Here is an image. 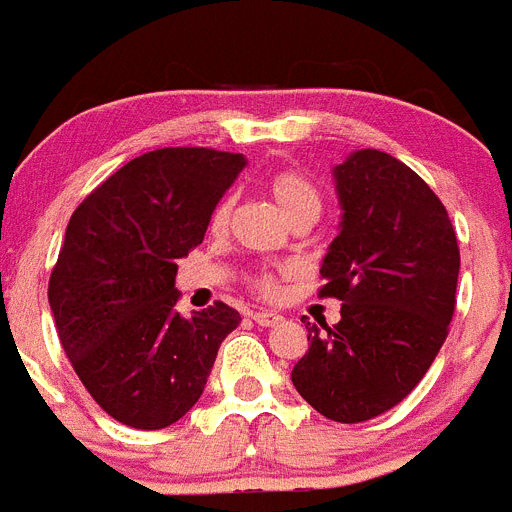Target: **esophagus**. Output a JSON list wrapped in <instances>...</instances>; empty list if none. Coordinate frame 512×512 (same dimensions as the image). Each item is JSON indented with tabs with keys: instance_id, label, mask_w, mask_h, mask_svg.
<instances>
[{
	"instance_id": "esophagus-1",
	"label": "esophagus",
	"mask_w": 512,
	"mask_h": 512,
	"mask_svg": "<svg viewBox=\"0 0 512 512\" xmlns=\"http://www.w3.org/2000/svg\"><path fill=\"white\" fill-rule=\"evenodd\" d=\"M252 319H255L257 326H265V329H270V326H278L280 321H283V316L275 311H255L252 313Z\"/></svg>"
}]
</instances>
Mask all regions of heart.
<instances>
[{
	"mask_svg": "<svg viewBox=\"0 0 512 512\" xmlns=\"http://www.w3.org/2000/svg\"><path fill=\"white\" fill-rule=\"evenodd\" d=\"M267 193H270V199L275 201L280 211L288 216L290 222H298L303 216H313L319 214V193L301 173L296 170H280L275 176H270L267 181ZM229 214H232V204L229 201H222V204L216 206L214 214H211V229L214 232H222L229 222ZM252 288L260 293V296H275L278 293V278H275L270 270H262V273H255L250 278Z\"/></svg>",
	"mask_w": 512,
	"mask_h": 512,
	"instance_id": "heart-1",
	"label": "heart"
}]
</instances>
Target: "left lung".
<instances>
[{"label":"left lung","mask_w":512,"mask_h":512,"mask_svg":"<svg viewBox=\"0 0 512 512\" xmlns=\"http://www.w3.org/2000/svg\"><path fill=\"white\" fill-rule=\"evenodd\" d=\"M339 234L321 262V298L342 321L306 324L308 352L290 380L339 423L370 421L416 388L457 306L459 245L444 204L398 158L357 150L334 168Z\"/></svg>","instance_id":"left-lung-1"}]
</instances>
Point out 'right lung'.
I'll return each mask as SVG.
<instances>
[{"label":"right lung","mask_w":512,"mask_h":512,"mask_svg":"<svg viewBox=\"0 0 512 512\" xmlns=\"http://www.w3.org/2000/svg\"><path fill=\"white\" fill-rule=\"evenodd\" d=\"M245 165L239 153L160 147L73 211L50 273V311L78 380L124 426L158 431L186 416L242 321L222 301L181 316L176 273Z\"/></svg>","instance_id":"1"}]
</instances>
